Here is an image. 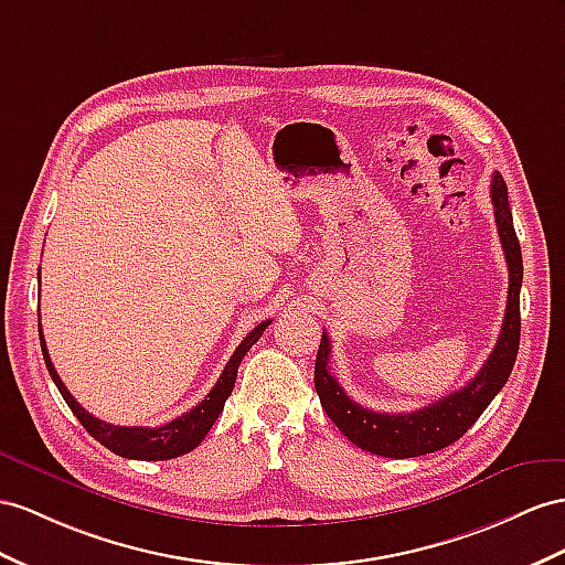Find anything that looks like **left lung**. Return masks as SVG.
<instances>
[{
  "mask_svg": "<svg viewBox=\"0 0 565 565\" xmlns=\"http://www.w3.org/2000/svg\"><path fill=\"white\" fill-rule=\"evenodd\" d=\"M491 205H494L497 231L501 238V248L509 263V302L501 324V334L494 351L487 358L482 370L460 388L434 401L413 413H377L358 406L353 398L345 396L334 374L329 372L331 343L327 331H322L320 351L315 360V388L322 401V408L345 437L358 448L374 456L386 458H415L434 454L448 444L458 441L477 417H480L503 384L509 382L511 370L515 365L518 345H520V286H523V255L513 228V214L509 207V188L494 171L491 177Z\"/></svg>",
  "mask_w": 565,
  "mask_h": 565,
  "instance_id": "left-lung-1",
  "label": "left lung"
}]
</instances>
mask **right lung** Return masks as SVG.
<instances>
[{
    "label": "right lung",
    "instance_id": "obj_1",
    "mask_svg": "<svg viewBox=\"0 0 565 565\" xmlns=\"http://www.w3.org/2000/svg\"><path fill=\"white\" fill-rule=\"evenodd\" d=\"M271 324V320L259 322L248 337H245L238 349L231 355V360L226 363L222 377L216 380L212 392L202 398L195 408H191L188 413H183L177 420H171L162 427H119V425H109L105 420H97L95 415H90L85 411L81 403L71 396L68 388L64 386V382L56 374L47 345H45V337H42V327H40V315H38V331H40V345H42V358H45V365L50 370V377L60 388V394L64 396L66 406L71 408L78 417V423L88 429V434L93 439H97L103 446H107L111 454H117L121 458H134V460H169V458H179L207 437L210 427L214 425L216 417L224 411V403L234 392L236 384V374H238V365L241 360L245 358L253 345L257 343V339L265 334V329Z\"/></svg>",
    "mask_w": 565,
    "mask_h": 565
}]
</instances>
